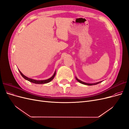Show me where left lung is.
I'll return each instance as SVG.
<instances>
[{
	"mask_svg": "<svg viewBox=\"0 0 129 129\" xmlns=\"http://www.w3.org/2000/svg\"><path fill=\"white\" fill-rule=\"evenodd\" d=\"M75 78H76V80H77L78 82H79L80 83H82V84H85V85H96V84H99V83H101V82H102V81H100V82H97V83H85V82H83V81H81V80H79V79H77V78L76 77H75Z\"/></svg>",
	"mask_w": 129,
	"mask_h": 129,
	"instance_id": "left-lung-1",
	"label": "left lung"
}]
</instances>
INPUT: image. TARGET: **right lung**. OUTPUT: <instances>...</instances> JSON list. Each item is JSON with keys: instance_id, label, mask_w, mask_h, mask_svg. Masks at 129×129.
<instances>
[{"instance_id": "1", "label": "right lung", "mask_w": 129, "mask_h": 129, "mask_svg": "<svg viewBox=\"0 0 129 129\" xmlns=\"http://www.w3.org/2000/svg\"><path fill=\"white\" fill-rule=\"evenodd\" d=\"M19 70V69H18ZM19 72H20L21 75L24 78V79L27 81H28L29 82H32V83H36V84H44V83H47L48 82H49L51 81L54 78V77H55V74H56V71H55V72H54L53 75L51 77H50L49 79H48L47 80H34V79H30V78L27 77L26 76H25L24 74H23L19 70Z\"/></svg>"}]
</instances>
